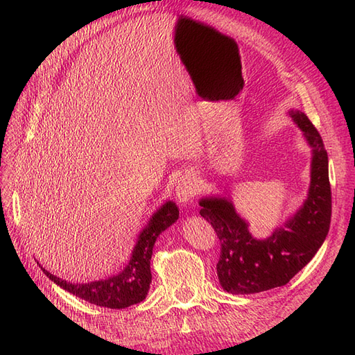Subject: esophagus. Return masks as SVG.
<instances>
[{"instance_id": "obj_1", "label": "esophagus", "mask_w": 355, "mask_h": 355, "mask_svg": "<svg viewBox=\"0 0 355 355\" xmlns=\"http://www.w3.org/2000/svg\"><path fill=\"white\" fill-rule=\"evenodd\" d=\"M175 191H176V198L179 200V202L185 204L196 196V192L198 191V185H197L194 178L182 176L178 180V185H176Z\"/></svg>"}]
</instances>
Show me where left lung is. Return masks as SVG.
<instances>
[{"instance_id": "8db88e82", "label": "left lung", "mask_w": 355, "mask_h": 355, "mask_svg": "<svg viewBox=\"0 0 355 355\" xmlns=\"http://www.w3.org/2000/svg\"><path fill=\"white\" fill-rule=\"evenodd\" d=\"M288 115L313 148L308 197L292 218L275 228L270 237L257 240L231 200H200V214L211 223L220 241L216 265L219 283L232 295L259 293L287 284L313 259L327 237L331 216L327 151L304 112L290 110Z\"/></svg>"}]
</instances>
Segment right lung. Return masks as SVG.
<instances>
[{
	"instance_id": "right-lung-1",
	"label": "right lung",
	"mask_w": 355,
	"mask_h": 355,
	"mask_svg": "<svg viewBox=\"0 0 355 355\" xmlns=\"http://www.w3.org/2000/svg\"><path fill=\"white\" fill-rule=\"evenodd\" d=\"M178 218L179 209L173 201L163 204L149 219L145 230L139 234L130 262L125 265L121 272L111 275L106 280L75 284L50 274L42 266L41 270L51 282L90 304L111 309H123L139 304L146 297L149 284H151L153 247L158 235L166 231L170 225H173Z\"/></svg>"
}]
</instances>
